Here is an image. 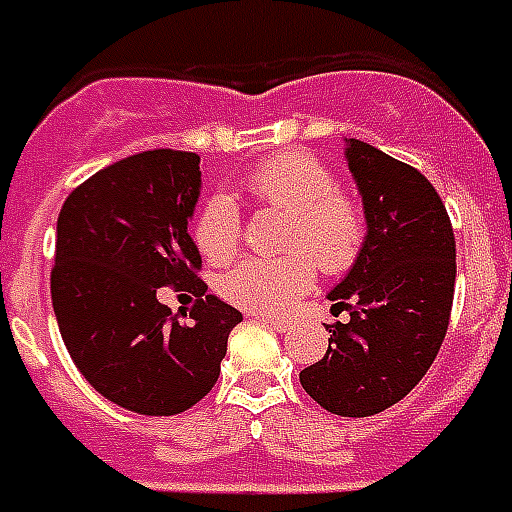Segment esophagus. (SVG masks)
Returning a JSON list of instances; mask_svg holds the SVG:
<instances>
[{
    "label": "esophagus",
    "instance_id": "esophagus-1",
    "mask_svg": "<svg viewBox=\"0 0 512 512\" xmlns=\"http://www.w3.org/2000/svg\"><path fill=\"white\" fill-rule=\"evenodd\" d=\"M261 320L267 322V325H272L277 330V333H285L288 330V320H282V317H261Z\"/></svg>",
    "mask_w": 512,
    "mask_h": 512
}]
</instances>
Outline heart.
<instances>
[{"label": "heart", "mask_w": 512, "mask_h": 512, "mask_svg": "<svg viewBox=\"0 0 512 512\" xmlns=\"http://www.w3.org/2000/svg\"><path fill=\"white\" fill-rule=\"evenodd\" d=\"M245 190L261 206L285 214L280 259H245L224 272L219 290L240 309L285 312L314 282V264L325 275L349 272L365 251L367 216L354 195L335 187L333 171L304 150L272 155L248 171ZM192 235L200 253L224 264L240 248V211L235 200L216 192L203 200Z\"/></svg>", "instance_id": "obj_1"}]
</instances>
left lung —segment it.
Here are the masks:
<instances>
[{
	"label": "left lung",
	"instance_id": "1",
	"mask_svg": "<svg viewBox=\"0 0 512 512\" xmlns=\"http://www.w3.org/2000/svg\"><path fill=\"white\" fill-rule=\"evenodd\" d=\"M349 169L365 200L367 243L330 293L325 357L301 370L314 402L370 418L418 386L447 335L455 296V232L436 187L415 166L349 140Z\"/></svg>",
	"mask_w": 512,
	"mask_h": 512
}]
</instances>
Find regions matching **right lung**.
Returning a JSON list of instances; mask_svg holds the SVG:
<instances>
[{
	"instance_id": "obj_1",
	"label": "right lung",
	"mask_w": 512,
	"mask_h": 512,
	"mask_svg": "<svg viewBox=\"0 0 512 512\" xmlns=\"http://www.w3.org/2000/svg\"><path fill=\"white\" fill-rule=\"evenodd\" d=\"M200 158L145 150L97 171L57 216L52 306L73 365L124 410L179 415L214 388L235 306L206 293L187 222ZM158 287L196 296L191 322L157 301Z\"/></svg>"
}]
</instances>
